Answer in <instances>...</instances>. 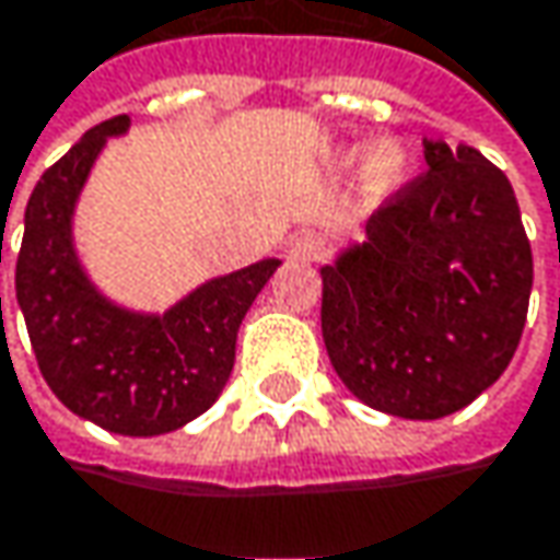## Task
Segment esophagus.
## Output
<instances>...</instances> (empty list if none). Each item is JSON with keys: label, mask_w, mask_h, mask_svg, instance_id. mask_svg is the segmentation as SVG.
<instances>
[{"label": "esophagus", "mask_w": 560, "mask_h": 560, "mask_svg": "<svg viewBox=\"0 0 560 560\" xmlns=\"http://www.w3.org/2000/svg\"><path fill=\"white\" fill-rule=\"evenodd\" d=\"M288 253H291V259H320L327 253V236L317 230H304L301 236L291 240Z\"/></svg>", "instance_id": "1"}]
</instances>
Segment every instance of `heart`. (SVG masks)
I'll return each instance as SVG.
<instances>
[{
  "instance_id": "obj_1",
  "label": "heart",
  "mask_w": 560,
  "mask_h": 560,
  "mask_svg": "<svg viewBox=\"0 0 560 560\" xmlns=\"http://www.w3.org/2000/svg\"><path fill=\"white\" fill-rule=\"evenodd\" d=\"M365 166L375 178H394L400 170V150L394 143H378L365 153Z\"/></svg>"
}]
</instances>
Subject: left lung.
Returning a JSON list of instances; mask_svg holds the SVG:
<instances>
[{"label": "left lung", "mask_w": 560, "mask_h": 560, "mask_svg": "<svg viewBox=\"0 0 560 560\" xmlns=\"http://www.w3.org/2000/svg\"><path fill=\"white\" fill-rule=\"evenodd\" d=\"M404 185L320 269L336 375L369 407L439 420L497 382L526 327L533 249L510 178L475 147L423 140Z\"/></svg>", "instance_id": "left-lung-1"}]
</instances>
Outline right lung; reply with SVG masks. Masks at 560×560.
I'll return each instance as SVG.
<instances>
[{"mask_svg":"<svg viewBox=\"0 0 560 560\" xmlns=\"http://www.w3.org/2000/svg\"><path fill=\"white\" fill-rule=\"evenodd\" d=\"M128 128V115H118L85 130L34 185L15 294L40 375L63 407L118 435H163L221 397L236 359V330L281 262L259 259L208 279L163 314L102 294L79 259L73 218L108 137Z\"/></svg>","mask_w":560,"mask_h":560,"instance_id":"obj_1","label":"right lung"}]
</instances>
